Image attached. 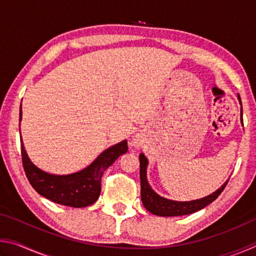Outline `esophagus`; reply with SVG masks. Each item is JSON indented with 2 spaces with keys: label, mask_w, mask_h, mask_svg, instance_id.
I'll list each match as a JSON object with an SVG mask.
<instances>
[{
  "label": "esophagus",
  "mask_w": 256,
  "mask_h": 256,
  "mask_svg": "<svg viewBox=\"0 0 256 256\" xmlns=\"http://www.w3.org/2000/svg\"><path fill=\"white\" fill-rule=\"evenodd\" d=\"M142 144H144V140H142V138L140 136H133V138H132V146L138 149L142 146Z\"/></svg>",
  "instance_id": "34e87169"
}]
</instances>
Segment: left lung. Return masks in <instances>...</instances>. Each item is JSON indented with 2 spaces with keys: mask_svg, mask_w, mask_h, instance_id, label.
Returning <instances> with one entry per match:
<instances>
[{
  "mask_svg": "<svg viewBox=\"0 0 256 256\" xmlns=\"http://www.w3.org/2000/svg\"><path fill=\"white\" fill-rule=\"evenodd\" d=\"M238 102L242 105V100L240 94L237 96ZM240 120L242 123V112L240 108ZM140 159V182H141V200L142 204L148 210L150 214L159 216H184L190 214L193 212H196L198 210L206 208L211 202H214L216 198L220 196L224 188H226L228 183V180L220 186V188L214 190L210 196H206L204 198H198V200L192 201H174L166 198L164 196H160L158 193H156L151 188L148 178H146V168H148V159H146L144 154H140L138 156Z\"/></svg>",
  "mask_w": 256,
  "mask_h": 256,
  "instance_id": "8db88e82",
  "label": "left lung"
}]
</instances>
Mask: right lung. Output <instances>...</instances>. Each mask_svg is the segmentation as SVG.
Instances as JSON below:
<instances>
[{
  "instance_id": "right-lung-1",
  "label": "right lung",
  "mask_w": 256,
  "mask_h": 256,
  "mask_svg": "<svg viewBox=\"0 0 256 256\" xmlns=\"http://www.w3.org/2000/svg\"><path fill=\"white\" fill-rule=\"evenodd\" d=\"M22 120V110L20 106L19 120ZM20 131V128H19ZM21 141V156L26 176L38 194L58 204L84 208L94 204L98 200L102 190V177L110 164L120 156L126 154L128 142L123 140L104 150L94 162L79 172L68 175L50 174L37 167L30 160L24 149L22 138Z\"/></svg>"
}]
</instances>
